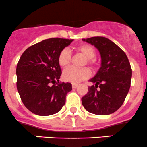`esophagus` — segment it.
I'll return each mask as SVG.
<instances>
[{"instance_id": "esophagus-1", "label": "esophagus", "mask_w": 147, "mask_h": 147, "mask_svg": "<svg viewBox=\"0 0 147 147\" xmlns=\"http://www.w3.org/2000/svg\"><path fill=\"white\" fill-rule=\"evenodd\" d=\"M72 88H76L78 86V84H76V83H72Z\"/></svg>"}]
</instances>
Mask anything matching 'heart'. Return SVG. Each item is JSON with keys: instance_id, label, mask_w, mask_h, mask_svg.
Masks as SVG:
<instances>
[{"instance_id": "b5f03b06", "label": "heart", "mask_w": 147, "mask_h": 147, "mask_svg": "<svg viewBox=\"0 0 147 147\" xmlns=\"http://www.w3.org/2000/svg\"><path fill=\"white\" fill-rule=\"evenodd\" d=\"M77 53H80L86 57V61L84 65H89L92 68L95 67L97 65L96 60L94 57L96 55V51L94 47L87 44H82L75 47ZM58 63L61 67H67L71 63V55L67 49H63L60 52L57 57ZM91 72L87 67L76 69L70 67L65 69L63 72V79L67 82L72 83H79L90 77Z\"/></svg>"}]
</instances>
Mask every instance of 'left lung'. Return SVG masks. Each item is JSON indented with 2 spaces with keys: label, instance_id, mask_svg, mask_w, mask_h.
Segmentation results:
<instances>
[{
  "label": "left lung",
  "instance_id": "8db88e82",
  "mask_svg": "<svg viewBox=\"0 0 147 147\" xmlns=\"http://www.w3.org/2000/svg\"><path fill=\"white\" fill-rule=\"evenodd\" d=\"M82 40L99 50L102 63L95 76L90 80L95 85L88 87L82 104L90 113L110 115L122 105L129 90L132 73L129 61L125 53L108 38L92 37Z\"/></svg>",
  "mask_w": 147,
  "mask_h": 147
}]
</instances>
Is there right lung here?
<instances>
[{
    "instance_id": "add662e5",
    "label": "right lung",
    "mask_w": 147,
    "mask_h": 147,
    "mask_svg": "<svg viewBox=\"0 0 147 147\" xmlns=\"http://www.w3.org/2000/svg\"><path fill=\"white\" fill-rule=\"evenodd\" d=\"M73 40L54 38L30 46L22 54L16 68L17 90L28 109L40 116L58 112L65 104L72 84L60 82L57 57Z\"/></svg>"
}]
</instances>
